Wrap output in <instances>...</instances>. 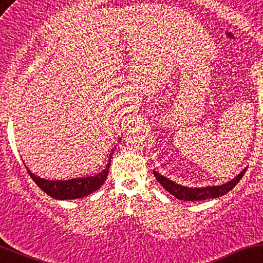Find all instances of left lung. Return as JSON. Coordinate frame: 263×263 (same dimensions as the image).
I'll list each match as a JSON object with an SVG mask.
<instances>
[{
    "label": "left lung",
    "instance_id": "8db88e82",
    "mask_svg": "<svg viewBox=\"0 0 263 263\" xmlns=\"http://www.w3.org/2000/svg\"><path fill=\"white\" fill-rule=\"evenodd\" d=\"M247 169V167H246ZM246 169L241 171L235 179H232L231 181H227L226 184L220 185V186H206V187H187L182 186V185L175 184L174 181H171L165 176L160 175L159 173L154 171V175L156 180L161 184L167 193H170L171 195H174L176 199L184 200V201H201V200H209V199H216L225 194L229 193L230 190H232L237 182L240 181L241 178L243 176V174L246 173Z\"/></svg>",
    "mask_w": 263,
    "mask_h": 263
}]
</instances>
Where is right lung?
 I'll return each mask as SVG.
<instances>
[{
  "label": "right lung",
  "instance_id": "right-lung-1",
  "mask_svg": "<svg viewBox=\"0 0 263 263\" xmlns=\"http://www.w3.org/2000/svg\"><path fill=\"white\" fill-rule=\"evenodd\" d=\"M113 150L109 154V164L107 165L104 170L100 171L98 175L88 176V178H79V179H72L67 180V181H53V180H44L41 179L40 176H36L32 174L31 171L27 169V173L29 174L32 180L42 189L47 195L54 197V199L60 200H69V199H79V197H84L89 194L94 193L102 186L103 182L105 181L108 176L109 165H110V159Z\"/></svg>",
  "mask_w": 263,
  "mask_h": 263
}]
</instances>
